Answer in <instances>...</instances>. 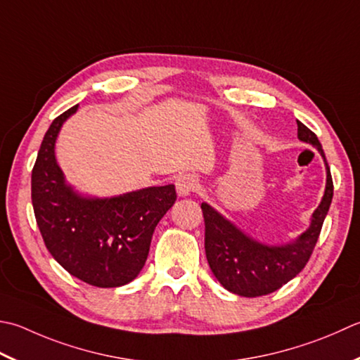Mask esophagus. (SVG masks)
Masks as SVG:
<instances>
[{
  "mask_svg": "<svg viewBox=\"0 0 360 360\" xmlns=\"http://www.w3.org/2000/svg\"><path fill=\"white\" fill-rule=\"evenodd\" d=\"M198 188V179L190 173H182L176 179V192L179 196H188Z\"/></svg>",
  "mask_w": 360,
  "mask_h": 360,
  "instance_id": "34e87169",
  "label": "esophagus"
}]
</instances>
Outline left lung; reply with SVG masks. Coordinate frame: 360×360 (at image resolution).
I'll return each mask as SVG.
<instances>
[{"instance_id":"8db88e82","label":"left lung","mask_w":360,"mask_h":360,"mask_svg":"<svg viewBox=\"0 0 360 360\" xmlns=\"http://www.w3.org/2000/svg\"><path fill=\"white\" fill-rule=\"evenodd\" d=\"M298 139L311 143L325 159L326 190L320 206L312 215V223L306 232L283 246H266L245 236L240 229L202 202L204 248L210 270L226 290L240 297H262L287 284L304 269L319 240L323 221L333 201L334 184L328 160L319 137L307 126L298 122Z\"/></svg>"}]
</instances>
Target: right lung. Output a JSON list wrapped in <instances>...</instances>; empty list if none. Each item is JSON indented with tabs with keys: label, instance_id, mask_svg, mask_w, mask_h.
<instances>
[{
	"label": "right lung",
	"instance_id": "add662e5",
	"mask_svg": "<svg viewBox=\"0 0 360 360\" xmlns=\"http://www.w3.org/2000/svg\"><path fill=\"white\" fill-rule=\"evenodd\" d=\"M49 126L31 176L32 207L51 256L75 278L109 288L131 283L146 262L153 232L176 201L173 184L148 187L114 198H84L65 184L54 158L62 123Z\"/></svg>",
	"mask_w": 360,
	"mask_h": 360
}]
</instances>
